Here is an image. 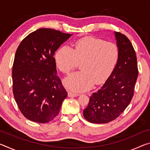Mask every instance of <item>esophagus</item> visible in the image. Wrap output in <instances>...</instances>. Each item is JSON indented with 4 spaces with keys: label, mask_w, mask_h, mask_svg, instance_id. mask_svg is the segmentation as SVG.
Wrapping results in <instances>:
<instances>
[{
    "label": "esophagus",
    "mask_w": 150,
    "mask_h": 150,
    "mask_svg": "<svg viewBox=\"0 0 150 150\" xmlns=\"http://www.w3.org/2000/svg\"><path fill=\"white\" fill-rule=\"evenodd\" d=\"M79 96V94L74 93L71 92L68 93V96H69V97H75V96Z\"/></svg>",
    "instance_id": "obj_1"
}]
</instances>
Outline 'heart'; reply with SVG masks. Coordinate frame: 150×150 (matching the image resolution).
Returning <instances> with one entry per match:
<instances>
[{
	"label": "heart",
	"mask_w": 150,
	"mask_h": 150,
	"mask_svg": "<svg viewBox=\"0 0 150 150\" xmlns=\"http://www.w3.org/2000/svg\"><path fill=\"white\" fill-rule=\"evenodd\" d=\"M117 45L94 37L82 38L72 47L63 45L55 52L57 67L69 73L81 63V71L73 73L63 80L65 87L75 92L87 91L95 85L102 84L111 75L119 59Z\"/></svg>",
	"instance_id": "obj_1"
}]
</instances>
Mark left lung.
Returning a JSON list of instances; mask_svg holds the SVG:
<instances>
[{
	"instance_id": "1",
	"label": "left lung",
	"mask_w": 150,
	"mask_h": 150,
	"mask_svg": "<svg viewBox=\"0 0 150 150\" xmlns=\"http://www.w3.org/2000/svg\"><path fill=\"white\" fill-rule=\"evenodd\" d=\"M119 50L117 64L104 85L90 96L83 116L94 124H105L120 116L130 104L138 75L136 52L130 40L114 32Z\"/></svg>"
}]
</instances>
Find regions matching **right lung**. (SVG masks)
Returning a JSON list of instances; mask_svg holds the SVG:
<instances>
[{
    "label": "right lung",
    "mask_w": 150,
    "mask_h": 150,
    "mask_svg": "<svg viewBox=\"0 0 150 150\" xmlns=\"http://www.w3.org/2000/svg\"><path fill=\"white\" fill-rule=\"evenodd\" d=\"M72 35L40 28L28 35L18 47L12 71L13 94L28 120L47 123L59 113L67 93L57 75L54 55Z\"/></svg>",
    "instance_id": "add662e5"
}]
</instances>
